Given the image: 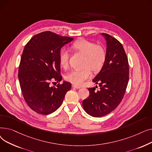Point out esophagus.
<instances>
[{
  "label": "esophagus",
  "mask_w": 152,
  "mask_h": 152,
  "mask_svg": "<svg viewBox=\"0 0 152 152\" xmlns=\"http://www.w3.org/2000/svg\"><path fill=\"white\" fill-rule=\"evenodd\" d=\"M72 87H73V88H76V89H80L81 88L80 86H77V85H73V86H72Z\"/></svg>",
  "instance_id": "34e87169"
}]
</instances>
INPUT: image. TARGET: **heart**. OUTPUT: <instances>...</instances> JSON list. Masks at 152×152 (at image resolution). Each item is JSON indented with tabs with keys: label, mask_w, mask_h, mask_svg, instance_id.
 <instances>
[{
	"label": "heart",
	"mask_w": 152,
	"mask_h": 152,
	"mask_svg": "<svg viewBox=\"0 0 152 152\" xmlns=\"http://www.w3.org/2000/svg\"><path fill=\"white\" fill-rule=\"evenodd\" d=\"M71 47L75 51L85 55L83 64L84 68L71 71L65 78L71 83L81 86L91 76V69L94 72H98L102 68L107 59V52L103 46L84 39L75 41ZM69 52L66 49H63L60 52V63L64 69L69 67Z\"/></svg>",
	"instance_id": "obj_1"
}]
</instances>
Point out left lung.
<instances>
[{
  "label": "left lung",
  "mask_w": 152,
  "mask_h": 152,
  "mask_svg": "<svg viewBox=\"0 0 152 152\" xmlns=\"http://www.w3.org/2000/svg\"><path fill=\"white\" fill-rule=\"evenodd\" d=\"M107 41V59L99 73L92 80L99 84L88 88L89 96L83 102L86 112L94 117L105 116L113 111L123 100L129 81L128 59L121 43L103 33Z\"/></svg>",
  "instance_id": "8db88e82"
}]
</instances>
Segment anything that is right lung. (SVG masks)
I'll use <instances>...</instances> for the list:
<instances>
[{
    "instance_id": "right-lung-1",
    "label": "right lung",
    "mask_w": 152,
    "mask_h": 152,
    "mask_svg": "<svg viewBox=\"0 0 152 152\" xmlns=\"http://www.w3.org/2000/svg\"><path fill=\"white\" fill-rule=\"evenodd\" d=\"M74 38L44 31L32 37L24 48L18 69L23 96L29 108L41 115H49L62 104L71 89L64 81L56 87L52 80L61 81L59 54L61 48Z\"/></svg>"
}]
</instances>
